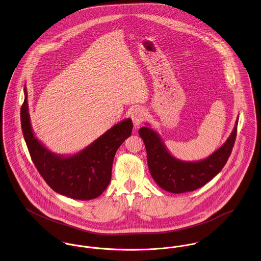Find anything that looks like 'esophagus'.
<instances>
[{"label": "esophagus", "mask_w": 261, "mask_h": 261, "mask_svg": "<svg viewBox=\"0 0 261 261\" xmlns=\"http://www.w3.org/2000/svg\"><path fill=\"white\" fill-rule=\"evenodd\" d=\"M145 116H146L145 110L141 107H138V108H136L132 111L131 119L133 121V124H134L135 128H138L140 126L141 123L145 119Z\"/></svg>", "instance_id": "34e87169"}]
</instances>
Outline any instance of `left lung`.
I'll list each match as a JSON object with an SVG mask.
<instances>
[{
    "label": "left lung",
    "instance_id": "1",
    "mask_svg": "<svg viewBox=\"0 0 261 261\" xmlns=\"http://www.w3.org/2000/svg\"><path fill=\"white\" fill-rule=\"evenodd\" d=\"M239 116L232 132L221 147L205 159L182 161L174 157L160 135L149 127L139 129L145 144L149 171L156 184L163 190L181 194L195 191L215 178L228 160L237 137Z\"/></svg>",
    "mask_w": 261,
    "mask_h": 261
}]
</instances>
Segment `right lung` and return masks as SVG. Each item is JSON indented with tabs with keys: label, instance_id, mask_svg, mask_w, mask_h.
Here are the masks:
<instances>
[{
	"label": "right lung",
	"instance_id": "right-lung-1",
	"mask_svg": "<svg viewBox=\"0 0 261 261\" xmlns=\"http://www.w3.org/2000/svg\"><path fill=\"white\" fill-rule=\"evenodd\" d=\"M23 91L21 130L32 160L43 180L58 194L74 200L88 201L100 196L111 180L117 149L132 133V120L120 121L75 154H56L36 137L31 124L25 86Z\"/></svg>",
	"mask_w": 261,
	"mask_h": 261
}]
</instances>
